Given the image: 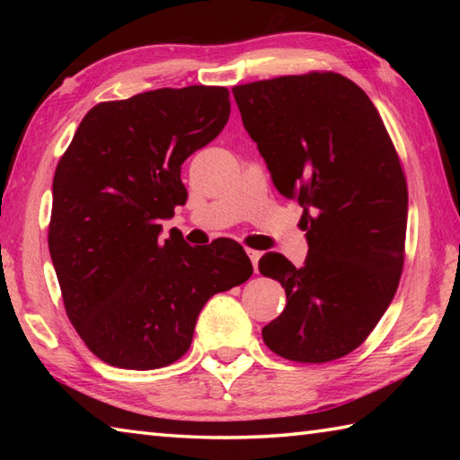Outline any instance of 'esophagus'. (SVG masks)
Returning a JSON list of instances; mask_svg holds the SVG:
<instances>
[{
	"instance_id": "1",
	"label": "esophagus",
	"mask_w": 460,
	"mask_h": 460,
	"mask_svg": "<svg viewBox=\"0 0 460 460\" xmlns=\"http://www.w3.org/2000/svg\"><path fill=\"white\" fill-rule=\"evenodd\" d=\"M245 252L249 255V260H252V263H253V270L258 271V261L261 258V252H258V249H245Z\"/></svg>"
}]
</instances>
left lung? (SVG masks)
Returning a JSON list of instances; mask_svg holds the SVG:
<instances>
[{
    "mask_svg": "<svg viewBox=\"0 0 460 460\" xmlns=\"http://www.w3.org/2000/svg\"><path fill=\"white\" fill-rule=\"evenodd\" d=\"M243 128L279 194L305 208L308 255L260 260L288 305L263 326L284 359L326 363L361 345L394 300L403 268L408 186L376 105L337 73L233 87Z\"/></svg>",
    "mask_w": 460,
    "mask_h": 460,
    "instance_id": "obj_1",
    "label": "left lung"
}]
</instances>
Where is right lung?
<instances>
[{
    "label": "right lung",
    "instance_id": "1",
    "mask_svg": "<svg viewBox=\"0 0 460 460\" xmlns=\"http://www.w3.org/2000/svg\"><path fill=\"white\" fill-rule=\"evenodd\" d=\"M225 87L190 84L99 103L84 115L52 181L49 249L66 314L101 361L147 371L189 351L211 296L243 284L237 241L162 239L184 205L182 162L221 134Z\"/></svg>",
    "mask_w": 460,
    "mask_h": 460
}]
</instances>
